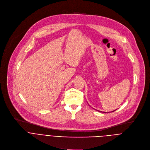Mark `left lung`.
<instances>
[{
    "label": "left lung",
    "instance_id": "obj_1",
    "mask_svg": "<svg viewBox=\"0 0 150 150\" xmlns=\"http://www.w3.org/2000/svg\"><path fill=\"white\" fill-rule=\"evenodd\" d=\"M115 111V110H114ZM113 111H112V112H113Z\"/></svg>",
    "mask_w": 150,
    "mask_h": 150
}]
</instances>
